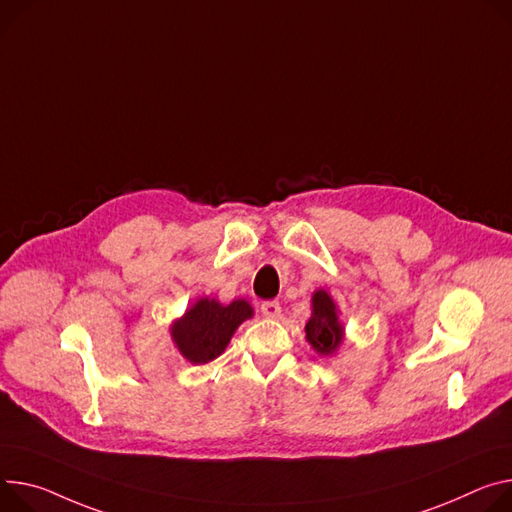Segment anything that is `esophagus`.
Here are the masks:
<instances>
[{"label": "esophagus", "instance_id": "obj_1", "mask_svg": "<svg viewBox=\"0 0 512 512\" xmlns=\"http://www.w3.org/2000/svg\"><path fill=\"white\" fill-rule=\"evenodd\" d=\"M261 314L265 318H277V316L282 314V306H280V302H277V300H267V302L261 304Z\"/></svg>", "mask_w": 512, "mask_h": 512}]
</instances>
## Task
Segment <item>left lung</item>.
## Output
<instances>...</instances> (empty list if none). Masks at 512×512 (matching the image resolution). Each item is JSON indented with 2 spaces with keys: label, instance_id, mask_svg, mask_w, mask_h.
<instances>
[{
  "label": "left lung",
  "instance_id": "8db88e82",
  "mask_svg": "<svg viewBox=\"0 0 512 512\" xmlns=\"http://www.w3.org/2000/svg\"><path fill=\"white\" fill-rule=\"evenodd\" d=\"M306 341L318 355H333L339 351L345 329L339 320L335 300L327 290H316L312 294V316L306 322Z\"/></svg>",
  "mask_w": 512,
  "mask_h": 512
}]
</instances>
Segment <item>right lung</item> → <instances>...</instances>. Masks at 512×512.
<instances>
[{
    "instance_id": "obj_1",
    "label": "right lung",
    "mask_w": 512,
    "mask_h": 512,
    "mask_svg": "<svg viewBox=\"0 0 512 512\" xmlns=\"http://www.w3.org/2000/svg\"><path fill=\"white\" fill-rule=\"evenodd\" d=\"M253 308L247 300L220 304L214 298H200L181 318L171 324V339L179 353L194 365H204L224 353L232 335Z\"/></svg>"
}]
</instances>
